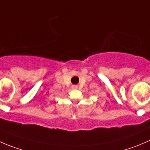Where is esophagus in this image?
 Listing matches in <instances>:
<instances>
[{"label":"esophagus","mask_w":150,"mask_h":150,"mask_svg":"<svg viewBox=\"0 0 150 150\" xmlns=\"http://www.w3.org/2000/svg\"><path fill=\"white\" fill-rule=\"evenodd\" d=\"M72 89H77L78 88V86H76V85H74V86H72Z\"/></svg>","instance_id":"1"}]
</instances>
